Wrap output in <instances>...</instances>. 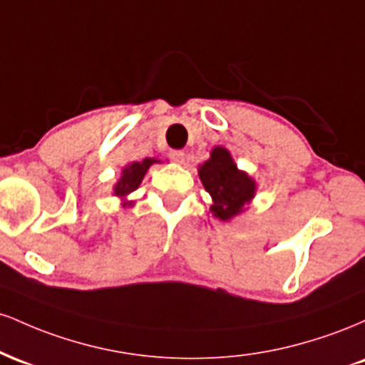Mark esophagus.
<instances>
[{
  "label": "esophagus",
  "instance_id": "34e87169",
  "mask_svg": "<svg viewBox=\"0 0 365 365\" xmlns=\"http://www.w3.org/2000/svg\"><path fill=\"white\" fill-rule=\"evenodd\" d=\"M170 156L177 165H183V163H185V153H183V150H171Z\"/></svg>",
  "mask_w": 365,
  "mask_h": 365
}]
</instances>
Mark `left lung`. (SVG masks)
Returning a JSON list of instances; mask_svg holds the SVG:
<instances>
[{"mask_svg":"<svg viewBox=\"0 0 365 365\" xmlns=\"http://www.w3.org/2000/svg\"><path fill=\"white\" fill-rule=\"evenodd\" d=\"M199 178L211 195V212L221 221H232L252 202L257 183L244 170H238L232 153L223 145H216L211 156L199 165Z\"/></svg>","mask_w":365,"mask_h":365,"instance_id":"8db88e82","label":"left lung"}]
</instances>
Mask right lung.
I'll use <instances>...</instances> for the list:
<instances>
[{
    "label": "right lung",
    "instance_id": "obj_1",
    "mask_svg": "<svg viewBox=\"0 0 365 365\" xmlns=\"http://www.w3.org/2000/svg\"><path fill=\"white\" fill-rule=\"evenodd\" d=\"M154 163H161V161L156 158H145L142 159V161L128 163V165H125L123 168H121L120 178L116 180V183L113 185V192H111L113 195L118 197L121 200V206L123 207L133 206V200H128V195L139 188L142 180L145 177V173H148V170L154 165Z\"/></svg>",
    "mask_w": 365,
    "mask_h": 365
}]
</instances>
